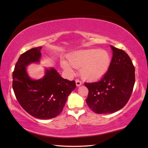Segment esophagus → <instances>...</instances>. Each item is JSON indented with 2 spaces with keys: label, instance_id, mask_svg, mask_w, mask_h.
<instances>
[{
  "label": "esophagus",
  "instance_id": "obj_1",
  "mask_svg": "<svg viewBox=\"0 0 148 148\" xmlns=\"http://www.w3.org/2000/svg\"><path fill=\"white\" fill-rule=\"evenodd\" d=\"M76 86H79L81 85V84H82V83H81V81H79V79H76Z\"/></svg>",
  "mask_w": 148,
  "mask_h": 148
}]
</instances>
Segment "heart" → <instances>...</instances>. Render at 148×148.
<instances>
[{"instance_id": "1", "label": "heart", "mask_w": 148, "mask_h": 148, "mask_svg": "<svg viewBox=\"0 0 148 148\" xmlns=\"http://www.w3.org/2000/svg\"><path fill=\"white\" fill-rule=\"evenodd\" d=\"M69 62L62 61L65 70L71 71L72 66L81 68V76L84 79L94 81L101 78L108 71L111 58L106 50L88 49L76 51L68 56Z\"/></svg>"}]
</instances>
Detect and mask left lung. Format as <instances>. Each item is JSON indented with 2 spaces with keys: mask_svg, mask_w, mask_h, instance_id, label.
<instances>
[{
  "mask_svg": "<svg viewBox=\"0 0 148 148\" xmlns=\"http://www.w3.org/2000/svg\"><path fill=\"white\" fill-rule=\"evenodd\" d=\"M112 58L109 68L100 80L84 83L88 89L86 102L97 114L112 113L129 100L135 84V67L123 50L111 46Z\"/></svg>",
  "mask_w": 148,
  "mask_h": 148,
  "instance_id": "obj_1",
  "label": "left lung"
}]
</instances>
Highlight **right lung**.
Wrapping results in <instances>:
<instances>
[{
	"mask_svg": "<svg viewBox=\"0 0 148 148\" xmlns=\"http://www.w3.org/2000/svg\"><path fill=\"white\" fill-rule=\"evenodd\" d=\"M41 48H34L21 55L12 72V88L25 111L36 118L48 119L60 114L76 85L75 81L64 79L53 68L46 70L42 79L32 80L28 76L25 67L39 61Z\"/></svg>",
	"mask_w": 148,
	"mask_h": 148,
	"instance_id": "add662e5",
	"label": "right lung"
}]
</instances>
